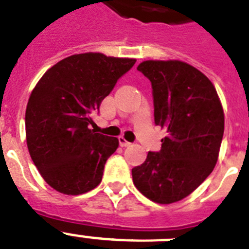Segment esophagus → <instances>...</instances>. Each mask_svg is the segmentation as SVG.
Wrapping results in <instances>:
<instances>
[{
	"label": "esophagus",
	"instance_id": "1",
	"mask_svg": "<svg viewBox=\"0 0 249 249\" xmlns=\"http://www.w3.org/2000/svg\"><path fill=\"white\" fill-rule=\"evenodd\" d=\"M118 142H120L121 147H128V145H131V143H129L128 141H126V138L122 136L118 137Z\"/></svg>",
	"mask_w": 249,
	"mask_h": 249
}]
</instances>
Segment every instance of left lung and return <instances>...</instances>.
<instances>
[{
  "mask_svg": "<svg viewBox=\"0 0 249 249\" xmlns=\"http://www.w3.org/2000/svg\"><path fill=\"white\" fill-rule=\"evenodd\" d=\"M137 70L152 83L154 122L166 136L159 152H148L144 163L132 169L133 184L154 202L180 201L217 163L222 105L207 76L184 61L147 60Z\"/></svg>",
  "mask_w": 249,
  "mask_h": 249,
  "instance_id": "obj_1",
  "label": "left lung"
}]
</instances>
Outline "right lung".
<instances>
[{
  "mask_svg": "<svg viewBox=\"0 0 249 249\" xmlns=\"http://www.w3.org/2000/svg\"><path fill=\"white\" fill-rule=\"evenodd\" d=\"M134 63L101 53L75 54L47 70L32 91L27 145L43 179L59 193L80 195L101 182L118 140L89 128L91 113Z\"/></svg>",
  "mask_w": 249,
  "mask_h": 249,
  "instance_id": "1",
  "label": "right lung"
}]
</instances>
